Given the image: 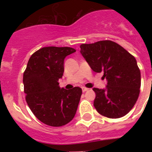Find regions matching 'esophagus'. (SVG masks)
Listing matches in <instances>:
<instances>
[{"mask_svg": "<svg viewBox=\"0 0 152 152\" xmlns=\"http://www.w3.org/2000/svg\"><path fill=\"white\" fill-rule=\"evenodd\" d=\"M88 90H89V89L87 88H85V87H83V88H82V91H83V92H85V91H88Z\"/></svg>", "mask_w": 152, "mask_h": 152, "instance_id": "1", "label": "esophagus"}]
</instances>
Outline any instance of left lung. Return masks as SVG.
Segmentation results:
<instances>
[{"label": "left lung", "mask_w": 152, "mask_h": 152, "mask_svg": "<svg viewBox=\"0 0 152 152\" xmlns=\"http://www.w3.org/2000/svg\"><path fill=\"white\" fill-rule=\"evenodd\" d=\"M80 53L93 71L103 72L105 89L93 88L94 106L102 116L119 118L137 102L141 84L140 71L135 57L119 44L110 40L81 44Z\"/></svg>", "instance_id": "8db88e82"}]
</instances>
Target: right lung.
Masks as SVG:
<instances>
[{
  "instance_id": "obj_1",
  "label": "right lung",
  "mask_w": 152,
  "mask_h": 152,
  "mask_svg": "<svg viewBox=\"0 0 152 152\" xmlns=\"http://www.w3.org/2000/svg\"><path fill=\"white\" fill-rule=\"evenodd\" d=\"M75 52L71 47L39 49L30 57L23 72L27 105L40 121L50 126L66 125L77 110L82 89L75 87L66 90L58 83L64 72V58Z\"/></svg>"
}]
</instances>
